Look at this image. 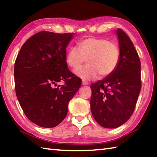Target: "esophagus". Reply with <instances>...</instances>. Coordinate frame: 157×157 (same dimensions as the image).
<instances>
[{
    "label": "esophagus",
    "mask_w": 157,
    "mask_h": 157,
    "mask_svg": "<svg viewBox=\"0 0 157 157\" xmlns=\"http://www.w3.org/2000/svg\"><path fill=\"white\" fill-rule=\"evenodd\" d=\"M82 85H84V86H85V85H88L89 83L83 80V81H82Z\"/></svg>",
    "instance_id": "34e87169"
}]
</instances>
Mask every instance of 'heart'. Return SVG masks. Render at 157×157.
I'll list each match as a JSON object with an SVG mask.
<instances>
[{
    "label": "heart",
    "instance_id": "heart-1",
    "mask_svg": "<svg viewBox=\"0 0 157 157\" xmlns=\"http://www.w3.org/2000/svg\"><path fill=\"white\" fill-rule=\"evenodd\" d=\"M77 47H71L66 55V63L71 68H77L85 62L88 65L74 71L84 80H91L111 75L118 67L121 49L116 42L105 39L90 37L78 42Z\"/></svg>",
    "mask_w": 157,
    "mask_h": 157
}]
</instances>
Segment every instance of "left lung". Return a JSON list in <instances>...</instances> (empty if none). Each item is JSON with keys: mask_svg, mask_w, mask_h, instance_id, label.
I'll return each mask as SVG.
<instances>
[{"mask_svg": "<svg viewBox=\"0 0 157 157\" xmlns=\"http://www.w3.org/2000/svg\"><path fill=\"white\" fill-rule=\"evenodd\" d=\"M116 33L121 49L118 67L111 75L90 86L91 113L105 128H116L129 120L141 89L139 55L123 30L118 28Z\"/></svg>", "mask_w": 157, "mask_h": 157, "instance_id": "8db88e82", "label": "left lung"}]
</instances>
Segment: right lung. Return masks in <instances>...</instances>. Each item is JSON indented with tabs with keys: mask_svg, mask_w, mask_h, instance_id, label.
Returning <instances> with one entry per match:
<instances>
[{
	"mask_svg": "<svg viewBox=\"0 0 157 157\" xmlns=\"http://www.w3.org/2000/svg\"><path fill=\"white\" fill-rule=\"evenodd\" d=\"M73 33L41 31L21 47L14 64L16 94L23 112L37 125L51 128L62 123L69 101L82 84L69 70L66 48ZM61 81L63 85H58Z\"/></svg>",
	"mask_w": 157,
	"mask_h": 157,
	"instance_id": "1",
	"label": "right lung"
}]
</instances>
